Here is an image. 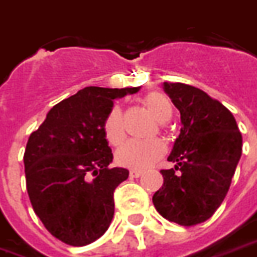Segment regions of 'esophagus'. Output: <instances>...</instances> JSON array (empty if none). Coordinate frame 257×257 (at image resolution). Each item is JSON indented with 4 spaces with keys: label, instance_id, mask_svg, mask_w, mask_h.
<instances>
[{
    "label": "esophagus",
    "instance_id": "1",
    "mask_svg": "<svg viewBox=\"0 0 257 257\" xmlns=\"http://www.w3.org/2000/svg\"><path fill=\"white\" fill-rule=\"evenodd\" d=\"M143 174V172L142 170H135V169H132L131 172H129V176H131V178H139V177Z\"/></svg>",
    "mask_w": 257,
    "mask_h": 257
}]
</instances>
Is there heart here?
<instances>
[{
    "instance_id": "obj_1",
    "label": "heart",
    "mask_w": 257,
    "mask_h": 257,
    "mask_svg": "<svg viewBox=\"0 0 257 257\" xmlns=\"http://www.w3.org/2000/svg\"><path fill=\"white\" fill-rule=\"evenodd\" d=\"M144 106L150 110V113L154 117L165 122L169 121L173 114V106L170 99L162 92H148L143 98ZM103 136L104 139L113 146H118L122 143L125 138V131H123V121L121 110L114 106L109 110L103 119ZM166 153V147L162 140L153 139L147 142H136L131 140L122 144L115 153V162L119 166L135 169V170H144L147 167L153 166L154 163L158 162Z\"/></svg>"
}]
</instances>
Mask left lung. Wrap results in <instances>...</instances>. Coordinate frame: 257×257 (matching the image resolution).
Here are the masks:
<instances>
[{
  "label": "left lung",
  "instance_id": "obj_1",
  "mask_svg": "<svg viewBox=\"0 0 257 257\" xmlns=\"http://www.w3.org/2000/svg\"><path fill=\"white\" fill-rule=\"evenodd\" d=\"M163 90L181 114V132L161 170L163 185L153 196L167 220L195 226L214 215L229 191L242 153V136L233 114L218 100L192 85L163 83Z\"/></svg>",
  "mask_w": 257,
  "mask_h": 257
}]
</instances>
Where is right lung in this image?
Segmentation results:
<instances>
[{"label": "right lung", "instance_id": "right-lung-1", "mask_svg": "<svg viewBox=\"0 0 257 257\" xmlns=\"http://www.w3.org/2000/svg\"><path fill=\"white\" fill-rule=\"evenodd\" d=\"M139 90L85 87L53 106L28 138L24 169L32 208L65 244L84 246L109 229L114 189L129 172L109 167L113 154L102 125L114 99Z\"/></svg>", "mask_w": 257, "mask_h": 257}]
</instances>
